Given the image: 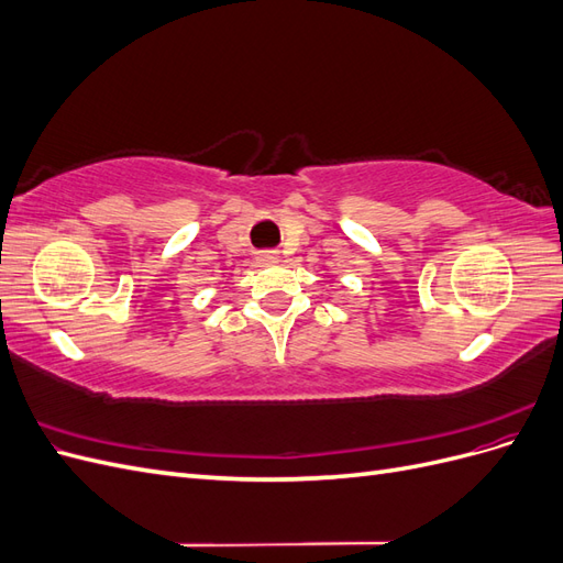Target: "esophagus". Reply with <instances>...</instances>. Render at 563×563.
<instances>
[{"mask_svg": "<svg viewBox=\"0 0 563 563\" xmlns=\"http://www.w3.org/2000/svg\"><path fill=\"white\" fill-rule=\"evenodd\" d=\"M255 263L267 267V265H277L279 263V253L277 251H258L255 253Z\"/></svg>", "mask_w": 563, "mask_h": 563, "instance_id": "34e87169", "label": "esophagus"}]
</instances>
